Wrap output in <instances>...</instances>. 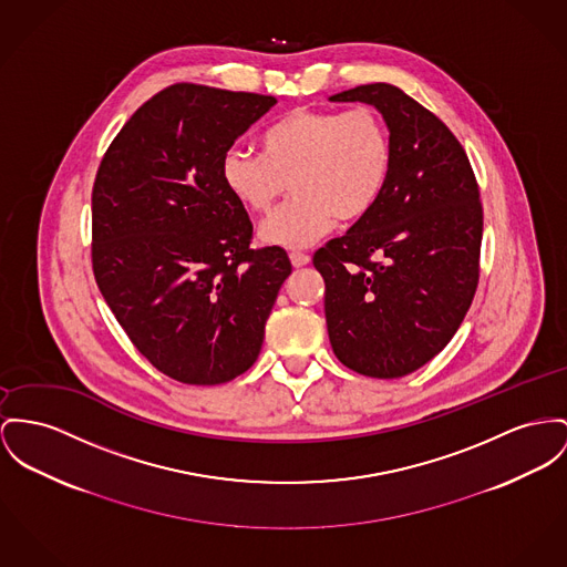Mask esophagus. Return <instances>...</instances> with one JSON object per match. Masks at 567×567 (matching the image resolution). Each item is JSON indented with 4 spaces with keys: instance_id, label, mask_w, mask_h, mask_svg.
Returning <instances> with one entry per match:
<instances>
[{
    "instance_id": "esophagus-1",
    "label": "esophagus",
    "mask_w": 567,
    "mask_h": 567,
    "mask_svg": "<svg viewBox=\"0 0 567 567\" xmlns=\"http://www.w3.org/2000/svg\"><path fill=\"white\" fill-rule=\"evenodd\" d=\"M290 262H292L295 268H301V266L309 265L311 258H309L307 254H301V251H292V254H290Z\"/></svg>"
}]
</instances>
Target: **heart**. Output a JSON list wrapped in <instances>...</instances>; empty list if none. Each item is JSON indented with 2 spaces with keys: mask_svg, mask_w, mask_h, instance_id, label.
I'll list each match as a JSON object with an SVG mask.
<instances>
[{
  "mask_svg": "<svg viewBox=\"0 0 567 567\" xmlns=\"http://www.w3.org/2000/svg\"><path fill=\"white\" fill-rule=\"evenodd\" d=\"M262 154L231 148L221 161L229 195L262 215L286 193L295 199L258 227L268 247L301 249L324 236L336 219H363L386 189L393 142L372 110L350 114L297 107L272 122L260 140Z\"/></svg>",
  "mask_w": 567,
  "mask_h": 567,
  "instance_id": "obj_1",
  "label": "heart"
}]
</instances>
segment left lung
<instances>
[{
  "label": "left lung",
  "mask_w": 567,
  "mask_h": 567,
  "mask_svg": "<svg viewBox=\"0 0 567 567\" xmlns=\"http://www.w3.org/2000/svg\"><path fill=\"white\" fill-rule=\"evenodd\" d=\"M382 115L393 167L377 206L316 251L329 340L363 377L400 378L434 359L460 329L480 279L484 213L452 131L389 83L329 96Z\"/></svg>",
  "instance_id": "8db88e82"
}]
</instances>
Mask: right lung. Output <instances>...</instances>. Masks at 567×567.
Instances as JSON below:
<instances>
[{
    "instance_id": "1",
    "label": "right lung",
    "mask_w": 567,
    "mask_h": 567,
    "mask_svg": "<svg viewBox=\"0 0 567 567\" xmlns=\"http://www.w3.org/2000/svg\"><path fill=\"white\" fill-rule=\"evenodd\" d=\"M275 96L176 83L115 135L92 190V266L115 320L152 365L221 384L262 348L284 249H251L254 226L221 161Z\"/></svg>"
}]
</instances>
